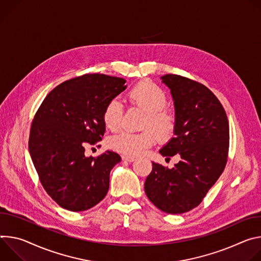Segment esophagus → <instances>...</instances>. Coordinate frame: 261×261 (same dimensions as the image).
Returning a JSON list of instances; mask_svg holds the SVG:
<instances>
[{
	"label": "esophagus",
	"instance_id": "obj_1",
	"mask_svg": "<svg viewBox=\"0 0 261 261\" xmlns=\"http://www.w3.org/2000/svg\"><path fill=\"white\" fill-rule=\"evenodd\" d=\"M122 160L130 163V162H134V161H135V158H134V156H129V155H123V156H122Z\"/></svg>",
	"mask_w": 261,
	"mask_h": 261
}]
</instances>
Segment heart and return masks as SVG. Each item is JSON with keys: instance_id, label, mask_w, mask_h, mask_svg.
<instances>
[{"instance_id": "1", "label": "heart", "mask_w": 261, "mask_h": 261, "mask_svg": "<svg viewBox=\"0 0 261 261\" xmlns=\"http://www.w3.org/2000/svg\"><path fill=\"white\" fill-rule=\"evenodd\" d=\"M128 99L132 105L145 112L143 117L140 133L123 132L111 139V147L125 155L136 156L150 147L158 136L169 139L176 128V116L172 111L165 108L168 102L166 92L156 84L150 81H143L134 86L128 92ZM122 105L116 98L106 105L102 112V120L107 128L112 132L118 130L122 118ZM152 127L156 132L149 129Z\"/></svg>"}]
</instances>
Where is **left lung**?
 <instances>
[{
  "label": "left lung",
  "instance_id": "8db88e82",
  "mask_svg": "<svg viewBox=\"0 0 261 261\" xmlns=\"http://www.w3.org/2000/svg\"><path fill=\"white\" fill-rule=\"evenodd\" d=\"M161 79L174 100L176 128L160 153L181 160L172 169L152 163L144 189L159 210L177 215L197 207L223 173L229 123L220 100L204 85L177 74Z\"/></svg>",
  "mask_w": 261,
  "mask_h": 261
}]
</instances>
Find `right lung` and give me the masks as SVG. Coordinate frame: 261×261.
I'll return each mask as SVG.
<instances>
[{"label":"right lung","instance_id":"obj_1","mask_svg":"<svg viewBox=\"0 0 261 261\" xmlns=\"http://www.w3.org/2000/svg\"><path fill=\"white\" fill-rule=\"evenodd\" d=\"M125 82L99 73L65 81L46 95L34 116L29 150L42 187L65 210H89L109 191L110 172L120 155L108 150L86 156L85 147L101 141L103 109L126 89Z\"/></svg>","mask_w":261,"mask_h":261}]
</instances>
